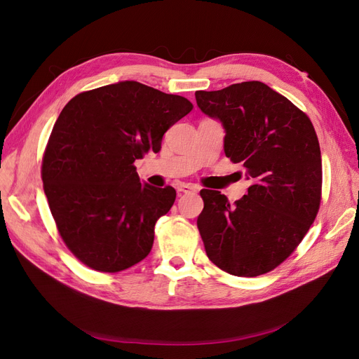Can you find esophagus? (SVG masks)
Masks as SVG:
<instances>
[{"instance_id":"1","label":"esophagus","mask_w":359,"mask_h":359,"mask_svg":"<svg viewBox=\"0 0 359 359\" xmlns=\"http://www.w3.org/2000/svg\"><path fill=\"white\" fill-rule=\"evenodd\" d=\"M177 191L182 194H187V192H196L198 187L191 184V183H180L177 184Z\"/></svg>"}]
</instances>
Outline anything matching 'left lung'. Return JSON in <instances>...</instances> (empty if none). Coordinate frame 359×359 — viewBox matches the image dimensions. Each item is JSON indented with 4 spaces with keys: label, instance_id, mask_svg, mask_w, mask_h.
Instances as JSON below:
<instances>
[{
    "label": "left lung",
    "instance_id": "8db88e82",
    "mask_svg": "<svg viewBox=\"0 0 359 359\" xmlns=\"http://www.w3.org/2000/svg\"><path fill=\"white\" fill-rule=\"evenodd\" d=\"M198 107L221 122L224 153L252 182L231 205L202 189L198 229L210 260L236 276L280 265L313 224L322 199V154L304 111L260 81L196 91Z\"/></svg>",
    "mask_w": 359,
    "mask_h": 359
}]
</instances>
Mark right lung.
<instances>
[{"mask_svg": "<svg viewBox=\"0 0 359 359\" xmlns=\"http://www.w3.org/2000/svg\"><path fill=\"white\" fill-rule=\"evenodd\" d=\"M192 107L119 81L77 94L60 113L43 154V189L64 243L88 268L119 272L151 252L176 191L141 183L134 161L158 153L165 130Z\"/></svg>", "mask_w": 359, "mask_h": 359, "instance_id": "obj_1", "label": "right lung"}]
</instances>
